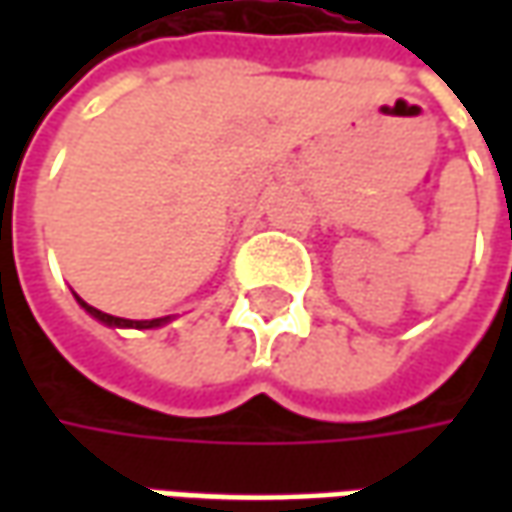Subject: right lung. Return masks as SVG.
Returning a JSON list of instances; mask_svg holds the SVG:
<instances>
[{
  "mask_svg": "<svg viewBox=\"0 0 512 512\" xmlns=\"http://www.w3.org/2000/svg\"><path fill=\"white\" fill-rule=\"evenodd\" d=\"M76 302L85 307V310H88L93 319H99L102 325H108V327H136V330H148V327H159V325H165V322H168V319H142V322H136V319H119V316H110V313H102V310L90 307L88 302H82L79 296H76Z\"/></svg>",
  "mask_w": 512,
  "mask_h": 512,
  "instance_id": "add662e5",
  "label": "right lung"
}]
</instances>
